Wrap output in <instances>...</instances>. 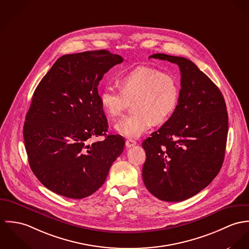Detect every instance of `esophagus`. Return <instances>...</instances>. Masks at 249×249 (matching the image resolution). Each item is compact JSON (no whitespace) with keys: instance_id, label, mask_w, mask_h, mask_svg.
<instances>
[{"instance_id":"obj_1","label":"esophagus","mask_w":249,"mask_h":249,"mask_svg":"<svg viewBox=\"0 0 249 249\" xmlns=\"http://www.w3.org/2000/svg\"><path fill=\"white\" fill-rule=\"evenodd\" d=\"M136 144H137V142H136L135 140H132V139H128V140H126V142H125V145H126L127 148L134 147Z\"/></svg>"}]
</instances>
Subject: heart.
Listing matches in <instances>:
<instances>
[{
    "mask_svg": "<svg viewBox=\"0 0 249 249\" xmlns=\"http://www.w3.org/2000/svg\"><path fill=\"white\" fill-rule=\"evenodd\" d=\"M119 89L106 87L100 92V102L106 114L115 119L133 101L135 113L125 116L115 124L121 136L138 138L153 124L167 121L178 108L180 88L177 78L161 71L140 66L122 75Z\"/></svg>",
    "mask_w": 249,
    "mask_h": 249,
    "instance_id": "heart-1",
    "label": "heart"
}]
</instances>
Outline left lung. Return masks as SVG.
I'll return each mask as SVG.
<instances>
[{
  "label": "left lung",
  "instance_id": "1",
  "mask_svg": "<svg viewBox=\"0 0 249 249\" xmlns=\"http://www.w3.org/2000/svg\"><path fill=\"white\" fill-rule=\"evenodd\" d=\"M150 58L177 64L181 89L177 110L142 143V178L156 197L181 201L208 186L221 170L228 133L226 105L219 88L192 61L164 53Z\"/></svg>",
  "mask_w": 249,
  "mask_h": 249
}]
</instances>
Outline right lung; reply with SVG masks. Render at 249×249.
I'll return each mask as SVG.
<instances>
[{
	"instance_id": "obj_1",
	"label": "right lung",
	"mask_w": 249,
	"mask_h": 249,
	"mask_svg": "<svg viewBox=\"0 0 249 249\" xmlns=\"http://www.w3.org/2000/svg\"><path fill=\"white\" fill-rule=\"evenodd\" d=\"M123 62L108 51L66 54L37 86L26 115L24 140L28 163L40 182L54 193L83 198L98 190L125 140L109 135L97 86ZM105 135L91 144L90 138Z\"/></svg>"
}]
</instances>
